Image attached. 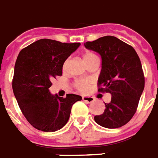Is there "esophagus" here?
Masks as SVG:
<instances>
[{
  "label": "esophagus",
  "mask_w": 158,
  "mask_h": 158,
  "mask_svg": "<svg viewBox=\"0 0 158 158\" xmlns=\"http://www.w3.org/2000/svg\"><path fill=\"white\" fill-rule=\"evenodd\" d=\"M82 100L87 103H92L94 100V97H91V96H86V95H85V96H82Z\"/></svg>",
  "instance_id": "34e87169"
}]
</instances>
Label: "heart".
I'll return each mask as SVG.
<instances>
[{"mask_svg": "<svg viewBox=\"0 0 158 158\" xmlns=\"http://www.w3.org/2000/svg\"><path fill=\"white\" fill-rule=\"evenodd\" d=\"M96 58H98V57L92 52H85L82 54V60L85 64L88 63L89 61H91ZM88 85H89V82L87 80H78V81H76L75 87L79 91H86L88 89Z\"/></svg>", "mask_w": 158, "mask_h": 158, "instance_id": "b5f03b06", "label": "heart"}]
</instances>
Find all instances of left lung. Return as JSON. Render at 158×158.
Returning a JSON list of instances; mask_svg holds the SVG:
<instances>
[{"mask_svg": "<svg viewBox=\"0 0 158 158\" xmlns=\"http://www.w3.org/2000/svg\"><path fill=\"white\" fill-rule=\"evenodd\" d=\"M86 48L98 52L102 69L98 80V91L111 94L101 115L95 116L97 123L107 128H117L134 117L145 88V77L140 59L132 46L111 35L84 43Z\"/></svg>", "mask_w": 158, "mask_h": 158, "instance_id": "8db88e82", "label": "left lung"}]
</instances>
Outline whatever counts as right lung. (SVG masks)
Returning <instances> with one entry per match:
<instances>
[{"label": "right lung", "instance_id": "add662e5", "mask_svg": "<svg viewBox=\"0 0 158 158\" xmlns=\"http://www.w3.org/2000/svg\"><path fill=\"white\" fill-rule=\"evenodd\" d=\"M81 45L41 39L20 51L14 67L13 90L23 116L35 128L54 132L70 118L73 104L80 95L65 98L49 92L53 78L62 76L64 61Z\"/></svg>", "mask_w": 158, "mask_h": 158}]
</instances>
